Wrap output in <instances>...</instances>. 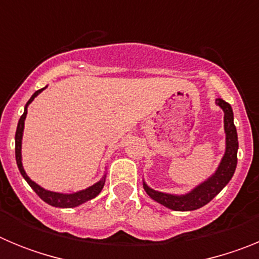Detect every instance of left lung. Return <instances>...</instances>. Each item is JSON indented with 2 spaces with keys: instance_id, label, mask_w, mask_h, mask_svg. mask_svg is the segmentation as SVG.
I'll list each match as a JSON object with an SVG mask.
<instances>
[{
  "instance_id": "8db88e82",
  "label": "left lung",
  "mask_w": 259,
  "mask_h": 259,
  "mask_svg": "<svg viewBox=\"0 0 259 259\" xmlns=\"http://www.w3.org/2000/svg\"><path fill=\"white\" fill-rule=\"evenodd\" d=\"M215 104L218 105L224 113V134H226V150L221 159V163L217 167L211 176L196 185L192 191L184 194H171L164 192L155 191L150 188L143 180V187L152 200L157 201L167 209L175 211H192L205 206L212 198L230 183L232 179L237 164V149H239V140H237V131L233 123V111L228 102L223 101L222 98H217Z\"/></svg>"
}]
</instances>
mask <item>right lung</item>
<instances>
[{"label":"right lung","mask_w":259,"mask_h":259,"mask_svg":"<svg viewBox=\"0 0 259 259\" xmlns=\"http://www.w3.org/2000/svg\"><path fill=\"white\" fill-rule=\"evenodd\" d=\"M47 87L36 91V92L32 95V97L28 100L26 106H24V113H23V115L20 116L19 122H18L17 132H15V158H17L18 168H19L22 176L26 179V182L28 183L29 187L36 192V194H37L41 200L45 201V202L49 203V205H52V206L54 207L71 209V207L80 206V205H83V203L87 202V201L97 197L98 194H100V192L102 191V188H104L105 180H106V174H104V176H102L101 179L98 180L97 183H95L93 185H91V187H88V188L85 189H81V191L74 192V193H59V192L48 191V189L42 188L41 185H38L37 183L31 180V178L27 175V172L24 171V167H23V163H22V139H23V131H24V120H26V116H27V109H28L29 104H31V102L33 101V100H35V98L37 97V96L40 95V93L42 92Z\"/></svg>","instance_id":"obj_1"}]
</instances>
